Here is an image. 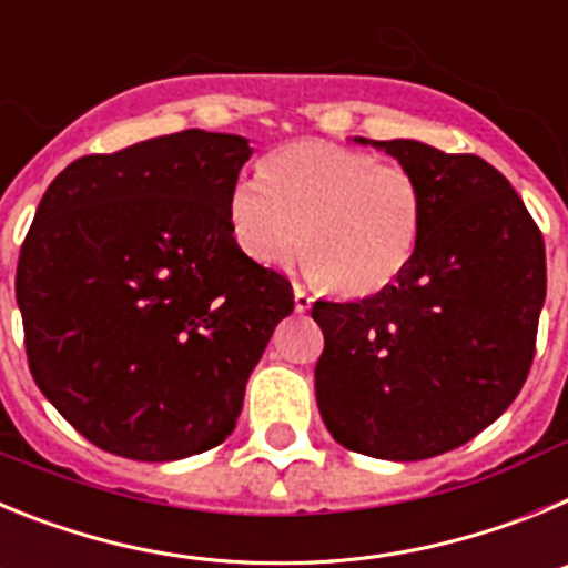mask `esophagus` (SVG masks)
<instances>
[{"mask_svg": "<svg viewBox=\"0 0 568 568\" xmlns=\"http://www.w3.org/2000/svg\"><path fill=\"white\" fill-rule=\"evenodd\" d=\"M295 313H307L310 307H313V295L307 293L304 287H295Z\"/></svg>", "mask_w": 568, "mask_h": 568, "instance_id": "34e87169", "label": "esophagus"}]
</instances>
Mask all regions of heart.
<instances>
[{
    "mask_svg": "<svg viewBox=\"0 0 568 568\" xmlns=\"http://www.w3.org/2000/svg\"><path fill=\"white\" fill-rule=\"evenodd\" d=\"M426 199L418 175L327 142L275 150L261 179L227 193V227L250 261L284 267L301 253L315 278L341 295H375L413 264Z\"/></svg>",
    "mask_w": 568,
    "mask_h": 568,
    "instance_id": "b5f03b06",
    "label": "heart"
}]
</instances>
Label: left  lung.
<instances>
[{
	"instance_id": "left-lung-1",
	"label": "left lung",
	"mask_w": 568,
	"mask_h": 568,
	"mask_svg": "<svg viewBox=\"0 0 568 568\" xmlns=\"http://www.w3.org/2000/svg\"><path fill=\"white\" fill-rule=\"evenodd\" d=\"M413 170L426 213L413 264L361 301H315V400L353 453L424 460L471 440L518 398L546 301L538 224L478 155L355 139Z\"/></svg>"
}]
</instances>
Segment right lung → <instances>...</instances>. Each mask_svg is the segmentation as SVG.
<instances>
[{"mask_svg":"<svg viewBox=\"0 0 568 568\" xmlns=\"http://www.w3.org/2000/svg\"><path fill=\"white\" fill-rule=\"evenodd\" d=\"M253 155L233 133L82 155L50 182L19 253L33 381L99 449L179 460L235 429L293 287L241 253L227 193Z\"/></svg>","mask_w":568,"mask_h":568,"instance_id":"obj_1","label":"right lung"}]
</instances>
